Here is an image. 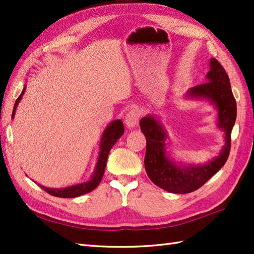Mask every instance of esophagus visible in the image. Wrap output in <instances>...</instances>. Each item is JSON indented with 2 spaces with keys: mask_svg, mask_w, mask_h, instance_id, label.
<instances>
[{
  "mask_svg": "<svg viewBox=\"0 0 254 254\" xmlns=\"http://www.w3.org/2000/svg\"><path fill=\"white\" fill-rule=\"evenodd\" d=\"M138 118H139V113H138L137 110H135V109L130 110L127 113L126 118H124V122H126V126L128 128L135 127L137 122H138Z\"/></svg>",
  "mask_w": 254,
  "mask_h": 254,
  "instance_id": "obj_1",
  "label": "esophagus"
}]
</instances>
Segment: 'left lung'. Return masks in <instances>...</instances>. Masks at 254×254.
Instances as JSON below:
<instances>
[{"label": "left lung", "mask_w": 254, "mask_h": 254, "mask_svg": "<svg viewBox=\"0 0 254 254\" xmlns=\"http://www.w3.org/2000/svg\"><path fill=\"white\" fill-rule=\"evenodd\" d=\"M185 98L206 100L217 110V127L225 134V145L217 157L203 165L176 163L167 153L168 134L159 119L144 117L139 127L146 137L145 170L156 186L165 191L186 194L197 190L225 165L230 152V135L237 117V105L227 73L216 59L209 60L205 83L190 88Z\"/></svg>", "instance_id": "left-lung-1"}]
</instances>
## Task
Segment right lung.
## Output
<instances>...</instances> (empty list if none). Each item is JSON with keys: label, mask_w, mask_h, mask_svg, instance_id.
<instances>
[{"label": "right lung", "mask_w": 254, "mask_h": 254, "mask_svg": "<svg viewBox=\"0 0 254 254\" xmlns=\"http://www.w3.org/2000/svg\"><path fill=\"white\" fill-rule=\"evenodd\" d=\"M25 90H26V87L23 88V91H21V94L19 95L17 100L15 102L12 118H14L15 116L16 109H17V106L19 104V101L21 100V97H23ZM123 133H124V127H123V122L121 120H115L112 121L109 126H107V127L104 130V133H102L101 135L100 145H99V154H98V158H97L95 170L88 181L77 183V185H73L65 188H60V189L47 188L44 186H40L39 183H38V185L44 189L46 192L51 194V195L58 196V197H64V198L77 197V196L83 195V194H86L95 190V189L98 187V185L102 179V176L105 174L108 155L110 153V149L113 147V145L117 143L118 139L123 135Z\"/></svg>", "instance_id": "add662e5"}]
</instances>
